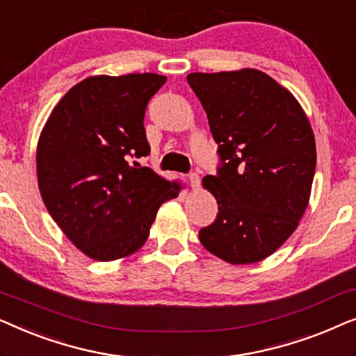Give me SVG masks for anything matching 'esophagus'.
<instances>
[{"instance_id":"obj_1","label":"esophagus","mask_w":356,"mask_h":356,"mask_svg":"<svg viewBox=\"0 0 356 356\" xmlns=\"http://www.w3.org/2000/svg\"><path fill=\"white\" fill-rule=\"evenodd\" d=\"M188 179H189V184H191V188L194 189V191H196V189H199V186H201V178H199L197 173H191L188 177Z\"/></svg>"}]
</instances>
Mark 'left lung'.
I'll return each mask as SVG.
<instances>
[{
    "mask_svg": "<svg viewBox=\"0 0 356 356\" xmlns=\"http://www.w3.org/2000/svg\"><path fill=\"white\" fill-rule=\"evenodd\" d=\"M186 79L222 159L217 177L202 179L218 213L199 240L228 264L259 262L289 240L308 207L316 170L309 120L295 95L259 70Z\"/></svg>",
    "mask_w": 356,
    "mask_h": 356,
    "instance_id": "obj_1",
    "label": "left lung"
}]
</instances>
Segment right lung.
<instances>
[{
    "instance_id": "obj_1",
    "label": "right lung",
    "mask_w": 356,
    "mask_h": 356,
    "mask_svg": "<svg viewBox=\"0 0 356 356\" xmlns=\"http://www.w3.org/2000/svg\"><path fill=\"white\" fill-rule=\"evenodd\" d=\"M167 77L90 76L51 110L37 144L38 189L77 250L95 261L131 256L147 241L159 207L178 197L168 181L131 159L149 155L144 113Z\"/></svg>"
}]
</instances>
